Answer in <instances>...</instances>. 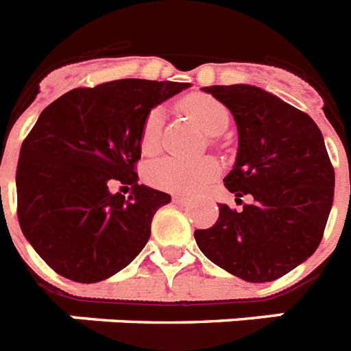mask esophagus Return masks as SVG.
Returning a JSON list of instances; mask_svg holds the SVG:
<instances>
[{"label":"esophagus","mask_w":351,"mask_h":351,"mask_svg":"<svg viewBox=\"0 0 351 351\" xmlns=\"http://www.w3.org/2000/svg\"><path fill=\"white\" fill-rule=\"evenodd\" d=\"M173 200H175V202H182V204H185V202L189 200V198H187V196H185V195H182V193H175V195H173Z\"/></svg>","instance_id":"obj_1"}]
</instances>
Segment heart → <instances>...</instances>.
<instances>
[{
	"label": "heart",
	"instance_id": "1",
	"mask_svg": "<svg viewBox=\"0 0 351 351\" xmlns=\"http://www.w3.org/2000/svg\"><path fill=\"white\" fill-rule=\"evenodd\" d=\"M182 110L187 111L207 135H220L229 124V111L215 97L202 95V93L185 97L182 101ZM160 128L162 111L155 108L147 113L142 124L141 149L144 155L156 153L160 146ZM218 171L220 166L213 158L185 160L176 156H166L147 167V180L158 189L191 193L213 180L218 175Z\"/></svg>",
	"mask_w": 351,
	"mask_h": 351
}]
</instances>
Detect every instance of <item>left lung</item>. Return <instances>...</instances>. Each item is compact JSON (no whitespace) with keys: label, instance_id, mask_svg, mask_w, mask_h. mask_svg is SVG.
Instances as JSON below:
<instances>
[{"label":"left lung","instance_id":"1","mask_svg":"<svg viewBox=\"0 0 351 351\" xmlns=\"http://www.w3.org/2000/svg\"><path fill=\"white\" fill-rule=\"evenodd\" d=\"M229 108L238 126V155L225 187L252 204L232 210L220 204L196 243L232 276L267 283L314 254L333 204L335 173L324 138L306 113L250 84L207 86Z\"/></svg>","mask_w":351,"mask_h":351}]
</instances>
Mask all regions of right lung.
<instances>
[{
    "instance_id": "add662e5",
    "label": "right lung",
    "mask_w": 351,
    "mask_h": 351,
    "mask_svg": "<svg viewBox=\"0 0 351 351\" xmlns=\"http://www.w3.org/2000/svg\"><path fill=\"white\" fill-rule=\"evenodd\" d=\"M189 82L121 79L75 88L41 111L19 151L18 218L50 269L77 283L117 274L146 247L171 202L138 184L144 119ZM132 187L128 199L114 191Z\"/></svg>"
}]
</instances>
